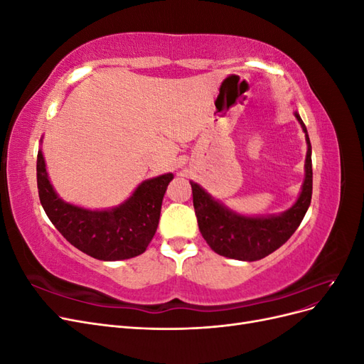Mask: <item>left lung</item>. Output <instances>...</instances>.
Instances as JSON below:
<instances>
[{
	"label": "left lung",
	"instance_id": "1",
	"mask_svg": "<svg viewBox=\"0 0 364 364\" xmlns=\"http://www.w3.org/2000/svg\"><path fill=\"white\" fill-rule=\"evenodd\" d=\"M306 139L305 181L296 203L278 215L246 217L230 211L223 203L209 196L200 185L190 182L193 188L194 211L200 234L208 246L226 258L258 261L270 255L287 241L299 228L313 194L311 142L299 114L294 112Z\"/></svg>",
	"mask_w": 364,
	"mask_h": 364
}]
</instances>
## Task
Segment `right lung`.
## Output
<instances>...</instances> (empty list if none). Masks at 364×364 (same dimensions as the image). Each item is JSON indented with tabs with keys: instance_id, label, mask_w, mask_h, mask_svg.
<instances>
[{
	"instance_id": "right-lung-1",
	"label": "right lung",
	"mask_w": 364,
	"mask_h": 364,
	"mask_svg": "<svg viewBox=\"0 0 364 364\" xmlns=\"http://www.w3.org/2000/svg\"><path fill=\"white\" fill-rule=\"evenodd\" d=\"M38 191L43 211L70 243L86 255L103 261L129 259L146 252L159 223L167 173L142 182L126 202L103 211H91L63 202L50 183L42 150L36 162Z\"/></svg>"
}]
</instances>
